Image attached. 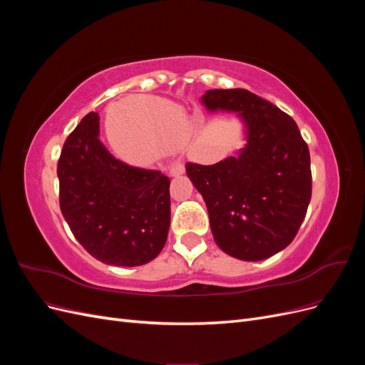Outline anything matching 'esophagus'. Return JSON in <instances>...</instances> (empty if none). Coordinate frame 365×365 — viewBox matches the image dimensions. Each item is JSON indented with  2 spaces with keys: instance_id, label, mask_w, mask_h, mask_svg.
Returning <instances> with one entry per match:
<instances>
[{
  "instance_id": "esophagus-1",
  "label": "esophagus",
  "mask_w": 365,
  "mask_h": 365,
  "mask_svg": "<svg viewBox=\"0 0 365 365\" xmlns=\"http://www.w3.org/2000/svg\"><path fill=\"white\" fill-rule=\"evenodd\" d=\"M169 172H170V175H173V176H178V175L184 173V164L180 163V161H172V163L169 164Z\"/></svg>"
}]
</instances>
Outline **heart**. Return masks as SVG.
Segmentation results:
<instances>
[{
	"mask_svg": "<svg viewBox=\"0 0 365 365\" xmlns=\"http://www.w3.org/2000/svg\"><path fill=\"white\" fill-rule=\"evenodd\" d=\"M138 118L140 123L128 118V137L123 141L113 140L118 153L134 160H149L158 150H170L184 145L193 126L184 109L158 98L143 101Z\"/></svg>",
	"mask_w": 365,
	"mask_h": 365,
	"instance_id": "obj_1",
	"label": "heart"
}]
</instances>
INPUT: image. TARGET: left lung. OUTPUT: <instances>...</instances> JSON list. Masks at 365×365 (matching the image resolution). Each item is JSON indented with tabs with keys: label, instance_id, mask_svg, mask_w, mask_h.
I'll use <instances>...</instances> for the list:
<instances>
[{
	"label": "left lung",
	"instance_id": "1",
	"mask_svg": "<svg viewBox=\"0 0 365 365\" xmlns=\"http://www.w3.org/2000/svg\"><path fill=\"white\" fill-rule=\"evenodd\" d=\"M202 102L239 113L247 146L212 165L187 163V176L207 204L217 247L240 260L268 259L294 240L311 202L309 148L288 114L248 90H210Z\"/></svg>",
	"mask_w": 365,
	"mask_h": 365
}]
</instances>
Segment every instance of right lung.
<instances>
[{"label":"right lung","instance_id":"obj_1","mask_svg":"<svg viewBox=\"0 0 365 365\" xmlns=\"http://www.w3.org/2000/svg\"><path fill=\"white\" fill-rule=\"evenodd\" d=\"M98 114H86L58 161L59 205L71 233L93 257L140 267L161 252L170 225V180L117 160L98 138Z\"/></svg>","mask_w":365,"mask_h":365}]
</instances>
